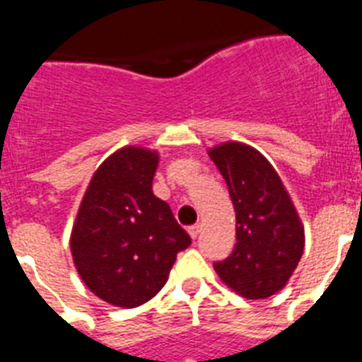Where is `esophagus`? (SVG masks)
Listing matches in <instances>:
<instances>
[{
    "label": "esophagus",
    "mask_w": 362,
    "mask_h": 362,
    "mask_svg": "<svg viewBox=\"0 0 362 362\" xmlns=\"http://www.w3.org/2000/svg\"><path fill=\"white\" fill-rule=\"evenodd\" d=\"M199 232H201V225H192V226H188V233H190V238H192V239H196L197 235H199Z\"/></svg>",
    "instance_id": "esophagus-1"
}]
</instances>
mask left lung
<instances>
[{
	"label": "left lung",
	"instance_id": "left-lung-1",
	"mask_svg": "<svg viewBox=\"0 0 362 362\" xmlns=\"http://www.w3.org/2000/svg\"><path fill=\"white\" fill-rule=\"evenodd\" d=\"M210 159L228 187L235 209V246L214 263L219 277L248 299L283 288L305 248V230L270 163L250 146L225 143Z\"/></svg>",
	"mask_w": 362,
	"mask_h": 362
}]
</instances>
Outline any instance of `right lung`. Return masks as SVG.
Returning <instances> with one entry per match:
<instances>
[{"label":"right lung","mask_w":362,"mask_h":362,"mask_svg":"<svg viewBox=\"0 0 362 362\" xmlns=\"http://www.w3.org/2000/svg\"><path fill=\"white\" fill-rule=\"evenodd\" d=\"M158 153L127 146L99 166L70 238L74 264L98 297L134 308L165 286L179 252L192 245L170 206L153 196Z\"/></svg>","instance_id":"1"}]
</instances>
